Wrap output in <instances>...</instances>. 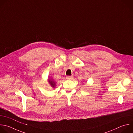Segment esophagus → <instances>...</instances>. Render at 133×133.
<instances>
[{"instance_id":"obj_1","label":"esophagus","mask_w":133,"mask_h":133,"mask_svg":"<svg viewBox=\"0 0 133 133\" xmlns=\"http://www.w3.org/2000/svg\"><path fill=\"white\" fill-rule=\"evenodd\" d=\"M72 77H73V76H66V79H71Z\"/></svg>"}]
</instances>
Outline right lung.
Segmentation results:
<instances>
[{"mask_svg": "<svg viewBox=\"0 0 133 133\" xmlns=\"http://www.w3.org/2000/svg\"><path fill=\"white\" fill-rule=\"evenodd\" d=\"M49 81L50 84H51V85L52 87H54V88L55 87L56 84H55V82L54 81L51 80V79H50V80H49Z\"/></svg>", "mask_w": 133, "mask_h": 133, "instance_id": "right-lung-1", "label": "right lung"}]
</instances>
